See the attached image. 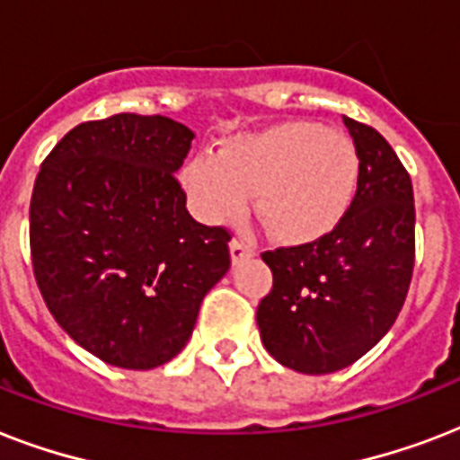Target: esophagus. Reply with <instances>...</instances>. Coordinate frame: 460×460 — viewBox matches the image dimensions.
Returning <instances> with one entry per match:
<instances>
[{
  "label": "esophagus",
  "instance_id": "obj_1",
  "mask_svg": "<svg viewBox=\"0 0 460 460\" xmlns=\"http://www.w3.org/2000/svg\"><path fill=\"white\" fill-rule=\"evenodd\" d=\"M229 251H231V262H234V265L243 262V260H251L252 255H255V251H252L251 245H245L243 241H236V238L229 243Z\"/></svg>",
  "mask_w": 460,
  "mask_h": 460
}]
</instances>
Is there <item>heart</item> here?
I'll use <instances>...</instances> for the list:
<instances>
[{"mask_svg": "<svg viewBox=\"0 0 460 460\" xmlns=\"http://www.w3.org/2000/svg\"><path fill=\"white\" fill-rule=\"evenodd\" d=\"M358 153L349 136L313 121H284L231 136L215 157H193L181 186L195 215L236 222L255 195V212L279 243L324 238L349 212L358 186Z\"/></svg>", "mask_w": 460, "mask_h": 460, "instance_id": "1", "label": "heart"}]
</instances>
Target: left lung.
I'll use <instances>...</instances> for the list:
<instances>
[{"mask_svg": "<svg viewBox=\"0 0 460 460\" xmlns=\"http://www.w3.org/2000/svg\"><path fill=\"white\" fill-rule=\"evenodd\" d=\"M358 153V188L334 231L313 243L262 252L274 284L258 305L260 339L274 360L327 375L363 358L392 329L415 265L411 176L372 126L343 117Z\"/></svg>", "mask_w": 460, "mask_h": 460, "instance_id": "8db88e82", "label": "left lung"}]
</instances>
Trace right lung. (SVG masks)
Returning a JSON list of instances; mask_svg holds the SVG:
<instances>
[{
	"mask_svg": "<svg viewBox=\"0 0 460 460\" xmlns=\"http://www.w3.org/2000/svg\"><path fill=\"white\" fill-rule=\"evenodd\" d=\"M193 138L159 114H114L71 128L40 166L35 281L59 327L104 363H169L229 272L231 234L195 222L173 176Z\"/></svg>",
	"mask_w": 460,
	"mask_h": 460,
	"instance_id": "right-lung-1",
	"label": "right lung"
}]
</instances>
